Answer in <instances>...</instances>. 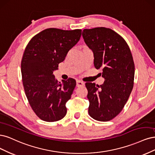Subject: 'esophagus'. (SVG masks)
Instances as JSON below:
<instances>
[{"mask_svg": "<svg viewBox=\"0 0 155 155\" xmlns=\"http://www.w3.org/2000/svg\"><path fill=\"white\" fill-rule=\"evenodd\" d=\"M84 86V83L81 81H77V87H81Z\"/></svg>", "mask_w": 155, "mask_h": 155, "instance_id": "obj_1", "label": "esophagus"}]
</instances>
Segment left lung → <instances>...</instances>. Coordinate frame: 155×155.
Here are the masks:
<instances>
[{
  "mask_svg": "<svg viewBox=\"0 0 155 155\" xmlns=\"http://www.w3.org/2000/svg\"><path fill=\"white\" fill-rule=\"evenodd\" d=\"M82 37L94 54V66L102 69V85L86 82L89 116L107 122L122 111L132 91L134 64L126 41L111 29H84Z\"/></svg>",
  "mask_w": 155,
  "mask_h": 155,
  "instance_id": "1",
  "label": "left lung"
}]
</instances>
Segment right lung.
I'll list each match as a JSON object with an SVG mask.
<instances>
[{
	"instance_id": "add662e5",
	"label": "right lung",
	"mask_w": 155,
	"mask_h": 155,
	"mask_svg": "<svg viewBox=\"0 0 155 155\" xmlns=\"http://www.w3.org/2000/svg\"><path fill=\"white\" fill-rule=\"evenodd\" d=\"M81 34L79 29H46L35 35L25 49L21 61L25 94L33 111L44 121L56 122L66 116V104L76 81L69 78L61 83L53 73L79 41Z\"/></svg>"
}]
</instances>
